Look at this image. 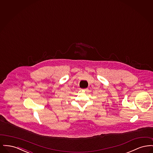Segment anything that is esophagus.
Here are the masks:
<instances>
[{
    "label": "esophagus",
    "instance_id": "esophagus-1",
    "mask_svg": "<svg viewBox=\"0 0 153 153\" xmlns=\"http://www.w3.org/2000/svg\"><path fill=\"white\" fill-rule=\"evenodd\" d=\"M82 91H84V92H87L88 91V89L87 88H86V89H81Z\"/></svg>",
    "mask_w": 153,
    "mask_h": 153
}]
</instances>
